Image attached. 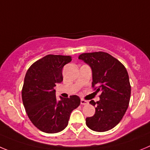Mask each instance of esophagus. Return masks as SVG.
I'll return each instance as SVG.
<instances>
[{
  "instance_id": "esophagus-1",
  "label": "esophagus",
  "mask_w": 150,
  "mask_h": 150,
  "mask_svg": "<svg viewBox=\"0 0 150 150\" xmlns=\"http://www.w3.org/2000/svg\"><path fill=\"white\" fill-rule=\"evenodd\" d=\"M81 103L82 105H86V104H88V103H89V102H88L87 100H83V99H81Z\"/></svg>"
}]
</instances>
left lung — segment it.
<instances>
[{
    "label": "left lung",
    "instance_id": "8db88e82",
    "mask_svg": "<svg viewBox=\"0 0 150 150\" xmlns=\"http://www.w3.org/2000/svg\"><path fill=\"white\" fill-rule=\"evenodd\" d=\"M78 58L90 66L92 86L96 92H100V100L89 101L96 106V113L86 117V126L96 132L108 131L121 121L129 107L131 86L127 69L104 52L83 53Z\"/></svg>",
    "mask_w": 150,
    "mask_h": 150
}]
</instances>
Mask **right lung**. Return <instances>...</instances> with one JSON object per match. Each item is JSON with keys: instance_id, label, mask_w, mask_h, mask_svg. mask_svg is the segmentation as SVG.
Wrapping results in <instances>:
<instances>
[{"instance_id": "right-lung-1", "label": "right lung", "mask_w": 150, "mask_h": 150, "mask_svg": "<svg viewBox=\"0 0 150 150\" xmlns=\"http://www.w3.org/2000/svg\"><path fill=\"white\" fill-rule=\"evenodd\" d=\"M69 55L47 54L32 64L22 88V100L31 122L46 133H57L68 125L70 114L81 103L78 96L56 99V84L63 81L62 69Z\"/></svg>"}]
</instances>
